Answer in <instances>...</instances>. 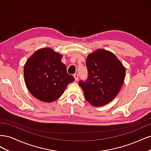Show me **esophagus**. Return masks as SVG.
<instances>
[{"mask_svg": "<svg viewBox=\"0 0 151 151\" xmlns=\"http://www.w3.org/2000/svg\"><path fill=\"white\" fill-rule=\"evenodd\" d=\"M74 79H75V81H78V79H79V75L77 74H74Z\"/></svg>", "mask_w": 151, "mask_h": 151, "instance_id": "obj_1", "label": "esophagus"}]
</instances>
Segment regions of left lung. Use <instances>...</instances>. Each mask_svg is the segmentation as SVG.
<instances>
[{
	"label": "left lung",
	"mask_w": 151,
	"mask_h": 151,
	"mask_svg": "<svg viewBox=\"0 0 151 151\" xmlns=\"http://www.w3.org/2000/svg\"><path fill=\"white\" fill-rule=\"evenodd\" d=\"M88 77L79 81L86 99L94 106L111 102L119 93L125 76V68L113 53L98 49L86 59Z\"/></svg>",
	"instance_id": "8db88e82"
}]
</instances>
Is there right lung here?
Here are the masks:
<instances>
[{
  "instance_id": "add662e5",
  "label": "right lung",
  "mask_w": 151,
  "mask_h": 151,
  "mask_svg": "<svg viewBox=\"0 0 151 151\" xmlns=\"http://www.w3.org/2000/svg\"><path fill=\"white\" fill-rule=\"evenodd\" d=\"M62 56L50 48H41L26 61L24 77L27 88L35 98L52 103L60 98L74 77L67 74Z\"/></svg>"
}]
</instances>
